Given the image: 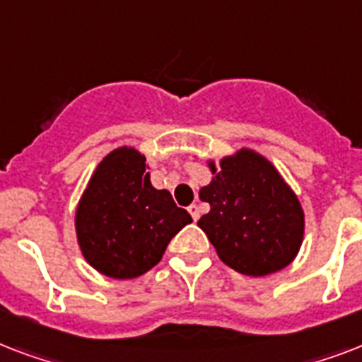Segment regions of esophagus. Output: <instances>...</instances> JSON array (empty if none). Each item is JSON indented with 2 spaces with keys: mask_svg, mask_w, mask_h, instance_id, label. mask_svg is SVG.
Returning <instances> with one entry per match:
<instances>
[{
  "mask_svg": "<svg viewBox=\"0 0 362 362\" xmlns=\"http://www.w3.org/2000/svg\"><path fill=\"white\" fill-rule=\"evenodd\" d=\"M189 214H192V218H193V221H197L199 220V216H201V209H199V204H195L193 203L192 206H189Z\"/></svg>",
  "mask_w": 362,
  "mask_h": 362,
  "instance_id": "1",
  "label": "esophagus"
}]
</instances>
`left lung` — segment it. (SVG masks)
<instances>
[{
    "label": "left lung",
    "instance_id": "obj_1",
    "mask_svg": "<svg viewBox=\"0 0 362 362\" xmlns=\"http://www.w3.org/2000/svg\"><path fill=\"white\" fill-rule=\"evenodd\" d=\"M199 197L210 212L197 221L218 257L240 274L267 276L297 257L304 212L278 169L261 153L242 148L216 167Z\"/></svg>",
    "mask_w": 362,
    "mask_h": 362
}]
</instances>
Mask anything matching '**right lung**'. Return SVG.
Segmentation results:
<instances>
[{
  "mask_svg": "<svg viewBox=\"0 0 362 362\" xmlns=\"http://www.w3.org/2000/svg\"><path fill=\"white\" fill-rule=\"evenodd\" d=\"M146 158L129 146L116 148L93 170L76 206L78 246L101 274L131 280L161 261L167 244L192 216L178 209L167 189H156Z\"/></svg>",
  "mask_w": 362,
  "mask_h": 362,
  "instance_id": "add662e5",
  "label": "right lung"
}]
</instances>
